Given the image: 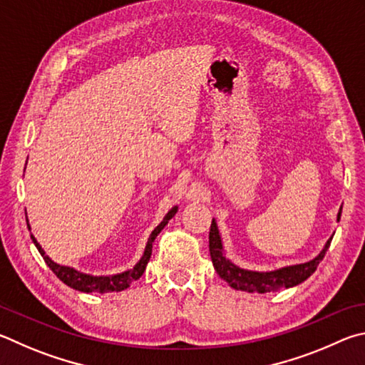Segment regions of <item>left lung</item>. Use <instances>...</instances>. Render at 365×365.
<instances>
[{
  "instance_id": "1",
  "label": "left lung",
  "mask_w": 365,
  "mask_h": 365,
  "mask_svg": "<svg viewBox=\"0 0 365 365\" xmlns=\"http://www.w3.org/2000/svg\"><path fill=\"white\" fill-rule=\"evenodd\" d=\"M341 210L338 212V221H340ZM331 239L325 244L324 250L317 255L314 259L308 261L303 264L287 266L282 269L271 271V272H257V271H247L242 267L231 263L222 253V242L221 235L218 232V226H216L215 220L210 226V257H212L213 266L216 272L220 274L221 279L232 287V289L244 290V292H258V293H267L279 289H289V287H295L298 284L304 282L312 272L317 269L319 263L325 257V252L329 250Z\"/></svg>"
}]
</instances>
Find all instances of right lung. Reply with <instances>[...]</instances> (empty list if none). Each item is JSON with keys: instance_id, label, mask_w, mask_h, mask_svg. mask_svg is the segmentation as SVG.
I'll return each instance as SVG.
<instances>
[{"instance_id": "add662e5", "label": "right lung", "mask_w": 365, "mask_h": 365, "mask_svg": "<svg viewBox=\"0 0 365 365\" xmlns=\"http://www.w3.org/2000/svg\"><path fill=\"white\" fill-rule=\"evenodd\" d=\"M178 212V207L171 208L166 216L163 218V221L160 222V225L153 229L149 240H147V245H145V250L143 258L139 259V263L133 267V269L126 271V272H121L117 274V276H101V277H96V276H89V274H83L75 271L73 267H68V266H61L54 263L53 259H51L46 253H44L43 248L38 244L36 239L31 235V240H34V244L36 245L38 252L41 253L43 259L46 261V264L49 266V269L53 271L57 277H59L63 284L72 287L75 290H80V292H85V293H91V292H98V293H107V292H121L130 287L131 282L134 280H138L140 276H143L144 271H145V266L149 263L150 259V255H152V244L153 240H155L157 235L160 234V231L168 225V221L173 218V216L176 215ZM25 218H27V213H25ZM27 226L30 229L29 225V220H27Z\"/></svg>"}]
</instances>
